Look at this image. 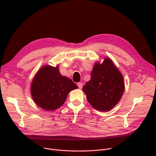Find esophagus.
I'll list each match as a JSON object with an SVG mask.
<instances>
[{
	"label": "esophagus",
	"instance_id": "1",
	"mask_svg": "<svg viewBox=\"0 0 156 156\" xmlns=\"http://www.w3.org/2000/svg\"><path fill=\"white\" fill-rule=\"evenodd\" d=\"M77 85H78V88H79L80 89H81V88H82V87H83V83L79 82V83H78Z\"/></svg>",
	"mask_w": 156,
	"mask_h": 156
}]
</instances>
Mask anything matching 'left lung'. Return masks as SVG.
Listing matches in <instances>:
<instances>
[{"mask_svg": "<svg viewBox=\"0 0 156 156\" xmlns=\"http://www.w3.org/2000/svg\"><path fill=\"white\" fill-rule=\"evenodd\" d=\"M125 90L122 74L109 58L96 62L90 80L83 87L88 102L100 111H109L120 101Z\"/></svg>", "mask_w": 156, "mask_h": 156, "instance_id": "1", "label": "left lung"}]
</instances>
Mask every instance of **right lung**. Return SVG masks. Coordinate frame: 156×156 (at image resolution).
Masks as SVG:
<instances>
[{"instance_id":"obj_1","label":"right lung","mask_w":156,"mask_h":156,"mask_svg":"<svg viewBox=\"0 0 156 156\" xmlns=\"http://www.w3.org/2000/svg\"><path fill=\"white\" fill-rule=\"evenodd\" d=\"M76 88L77 85L71 80L61 75L58 66H44L32 81L31 94L40 108L53 111L60 108L69 92Z\"/></svg>"}]
</instances>
